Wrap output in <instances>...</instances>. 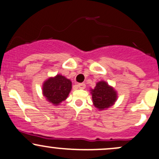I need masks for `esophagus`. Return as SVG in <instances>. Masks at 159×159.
<instances>
[{
	"instance_id": "esophagus-1",
	"label": "esophagus",
	"mask_w": 159,
	"mask_h": 159,
	"mask_svg": "<svg viewBox=\"0 0 159 159\" xmlns=\"http://www.w3.org/2000/svg\"><path fill=\"white\" fill-rule=\"evenodd\" d=\"M78 87L80 89H84L85 87H86V85H85V84H84V83H80L78 84Z\"/></svg>"
}]
</instances>
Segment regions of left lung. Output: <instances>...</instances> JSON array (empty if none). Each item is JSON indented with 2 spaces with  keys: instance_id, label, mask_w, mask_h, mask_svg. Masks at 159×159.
<instances>
[{
  "instance_id": "left-lung-1",
  "label": "left lung",
  "mask_w": 159,
  "mask_h": 159,
  "mask_svg": "<svg viewBox=\"0 0 159 159\" xmlns=\"http://www.w3.org/2000/svg\"><path fill=\"white\" fill-rule=\"evenodd\" d=\"M93 102L99 110L110 107L117 99L116 91L105 81H99L91 90Z\"/></svg>"
}]
</instances>
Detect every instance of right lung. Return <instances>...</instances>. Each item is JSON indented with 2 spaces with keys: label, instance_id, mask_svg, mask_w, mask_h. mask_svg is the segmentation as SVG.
<instances>
[{
  "label": "right lung",
  "instance_id": "right-lung-1",
  "mask_svg": "<svg viewBox=\"0 0 159 159\" xmlns=\"http://www.w3.org/2000/svg\"><path fill=\"white\" fill-rule=\"evenodd\" d=\"M71 90V81L66 77L57 75L50 78L43 84V94L50 102L59 105L67 98Z\"/></svg>",
  "mask_w": 159,
  "mask_h": 159
}]
</instances>
